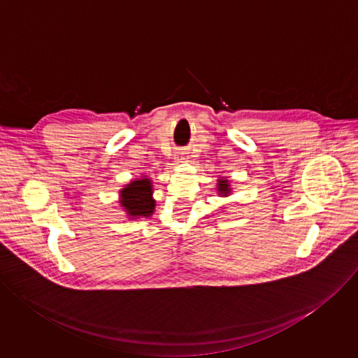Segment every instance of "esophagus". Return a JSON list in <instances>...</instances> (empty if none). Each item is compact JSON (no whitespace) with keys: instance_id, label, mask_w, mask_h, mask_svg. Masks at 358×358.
Masks as SVG:
<instances>
[{"instance_id":"1","label":"esophagus","mask_w":358,"mask_h":358,"mask_svg":"<svg viewBox=\"0 0 358 358\" xmlns=\"http://www.w3.org/2000/svg\"><path fill=\"white\" fill-rule=\"evenodd\" d=\"M177 159H178L180 162H185V160H188V159H189V156H188V152H187V151H181V152H178Z\"/></svg>"}]
</instances>
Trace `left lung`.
Wrapping results in <instances>:
<instances>
[{
  "label": "left lung",
  "mask_w": 358,
  "mask_h": 358,
  "mask_svg": "<svg viewBox=\"0 0 358 358\" xmlns=\"http://www.w3.org/2000/svg\"><path fill=\"white\" fill-rule=\"evenodd\" d=\"M217 181H218V182H217L218 195H220V196H228V195H231L232 188H231V181L228 180V177H220Z\"/></svg>",
  "instance_id": "obj_1"
}]
</instances>
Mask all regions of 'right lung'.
Here are the masks:
<instances>
[{
    "label": "right lung",
    "instance_id": "obj_1",
    "mask_svg": "<svg viewBox=\"0 0 358 358\" xmlns=\"http://www.w3.org/2000/svg\"><path fill=\"white\" fill-rule=\"evenodd\" d=\"M152 180L147 176L131 180L119 191V203L129 220L148 218L155 214L156 199L152 198Z\"/></svg>",
    "mask_w": 358,
    "mask_h": 358
}]
</instances>
